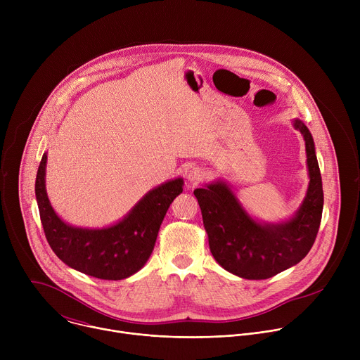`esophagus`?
I'll list each match as a JSON object with an SVG mask.
<instances>
[{
    "label": "esophagus",
    "mask_w": 360,
    "mask_h": 360,
    "mask_svg": "<svg viewBox=\"0 0 360 360\" xmlns=\"http://www.w3.org/2000/svg\"><path fill=\"white\" fill-rule=\"evenodd\" d=\"M205 178H207V172H205V171H203L202 168H199V167L192 168V169H189V172H188V181H189L191 184H193V185L202 182Z\"/></svg>",
    "instance_id": "34e87169"
}]
</instances>
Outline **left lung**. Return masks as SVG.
I'll return each mask as SVG.
<instances>
[{
	"label": "left lung",
	"mask_w": 360,
	"mask_h": 360,
	"mask_svg": "<svg viewBox=\"0 0 360 360\" xmlns=\"http://www.w3.org/2000/svg\"><path fill=\"white\" fill-rule=\"evenodd\" d=\"M293 127L304 139L311 182L302 207L290 221L278 225L253 221L222 182L193 191L214 258L240 278L275 276L299 264L316 239L323 210L322 176L309 129L299 120H295Z\"/></svg>",
	"instance_id": "1"
}]
</instances>
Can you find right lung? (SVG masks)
Wrapping results in <instances>:
<instances>
[{
    "label": "right lung",
    "mask_w": 360,
    "mask_h": 360,
    "mask_svg": "<svg viewBox=\"0 0 360 360\" xmlns=\"http://www.w3.org/2000/svg\"><path fill=\"white\" fill-rule=\"evenodd\" d=\"M46 153L38 167L35 196L45 238L58 258L75 271L105 281L138 272L152 253L172 200L182 192L181 178L148 192L117 225L104 229L74 228L54 212L45 191Z\"/></svg>",
    "instance_id": "right-lung-1"
}]
</instances>
